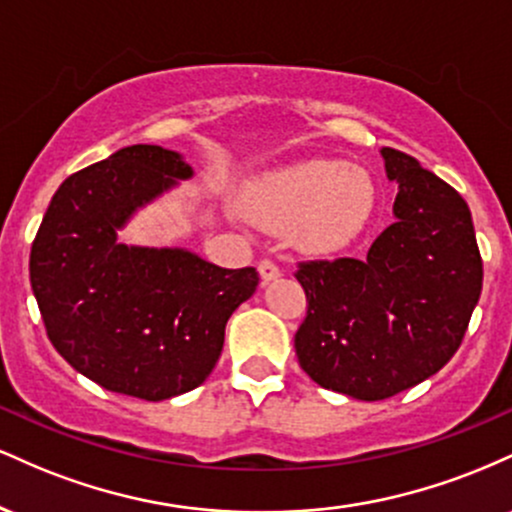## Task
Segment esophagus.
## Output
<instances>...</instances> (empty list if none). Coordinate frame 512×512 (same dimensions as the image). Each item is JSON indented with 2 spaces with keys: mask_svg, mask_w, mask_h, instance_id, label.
Returning <instances> with one entry per match:
<instances>
[{
  "mask_svg": "<svg viewBox=\"0 0 512 512\" xmlns=\"http://www.w3.org/2000/svg\"><path fill=\"white\" fill-rule=\"evenodd\" d=\"M260 279H262V286H267L269 281H274V279H279V274H281V269L276 267V264L272 262V260H262L260 262Z\"/></svg>",
  "mask_w": 512,
  "mask_h": 512,
  "instance_id": "34e87169",
  "label": "esophagus"
}]
</instances>
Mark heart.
I'll use <instances>...</instances> for the list:
<instances>
[{"label":"heart","mask_w":512,"mask_h":512,"mask_svg":"<svg viewBox=\"0 0 512 512\" xmlns=\"http://www.w3.org/2000/svg\"><path fill=\"white\" fill-rule=\"evenodd\" d=\"M366 170L339 161H298L257 175L240 192V209L264 228L291 226L296 248L330 255L346 248L373 214Z\"/></svg>","instance_id":"obj_1"}]
</instances>
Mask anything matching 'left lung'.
Segmentation results:
<instances>
[{
  "label": "left lung",
  "instance_id": "left-lung-1",
  "mask_svg": "<svg viewBox=\"0 0 512 512\" xmlns=\"http://www.w3.org/2000/svg\"><path fill=\"white\" fill-rule=\"evenodd\" d=\"M395 221L363 260L298 269L308 315L298 363L317 385L378 402L436 375L460 349L481 293L472 211L414 156L380 149Z\"/></svg>",
  "mask_w": 512,
  "mask_h": 512
}]
</instances>
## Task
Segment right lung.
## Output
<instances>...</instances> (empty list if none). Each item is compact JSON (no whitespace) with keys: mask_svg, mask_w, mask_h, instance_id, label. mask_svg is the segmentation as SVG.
Here are the masks:
<instances>
[{"mask_svg":"<svg viewBox=\"0 0 512 512\" xmlns=\"http://www.w3.org/2000/svg\"><path fill=\"white\" fill-rule=\"evenodd\" d=\"M195 175L178 151L134 144L69 175L31 248V289L52 346L76 373L146 402L209 378L255 267L223 269L187 248L127 245L120 231Z\"/></svg>","mask_w":512,"mask_h":512,"instance_id":"right-lung-1","label":"right lung"}]
</instances>
